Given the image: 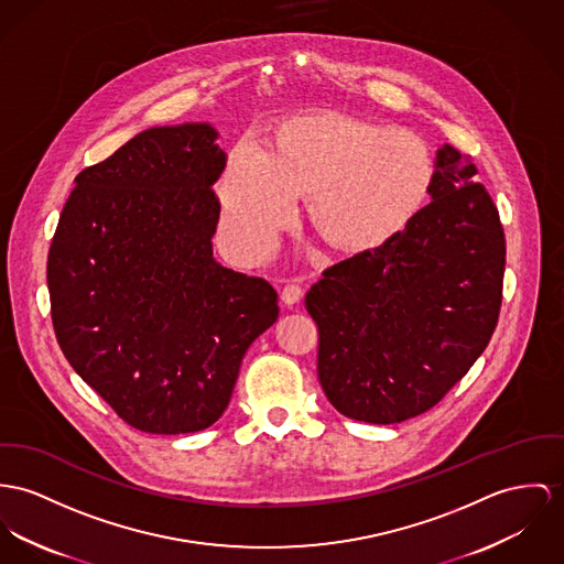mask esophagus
<instances>
[{"mask_svg": "<svg viewBox=\"0 0 564 564\" xmlns=\"http://www.w3.org/2000/svg\"><path fill=\"white\" fill-rule=\"evenodd\" d=\"M281 301H283V304H288V306L301 303L303 301V288L296 285V283H288L283 288V292H281Z\"/></svg>", "mask_w": 564, "mask_h": 564, "instance_id": "esophagus-1", "label": "esophagus"}]
</instances>
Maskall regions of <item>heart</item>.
Masks as SVG:
<instances>
[{
  "label": "heart",
  "instance_id": "heart-1",
  "mask_svg": "<svg viewBox=\"0 0 564 564\" xmlns=\"http://www.w3.org/2000/svg\"><path fill=\"white\" fill-rule=\"evenodd\" d=\"M430 145L339 111L288 116L268 150L238 141L218 177L220 236L238 260L265 256L311 195L315 229L344 253L376 251L425 208L434 188Z\"/></svg>",
  "mask_w": 564,
  "mask_h": 564
}]
</instances>
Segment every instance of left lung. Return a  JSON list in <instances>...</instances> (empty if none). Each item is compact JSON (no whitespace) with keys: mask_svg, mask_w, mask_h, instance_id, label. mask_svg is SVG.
<instances>
[{"mask_svg":"<svg viewBox=\"0 0 564 564\" xmlns=\"http://www.w3.org/2000/svg\"><path fill=\"white\" fill-rule=\"evenodd\" d=\"M432 202L384 247L330 265L306 292L317 378L354 421L419 416L475 365L498 324L505 231L477 167L435 150Z\"/></svg>","mask_w":564,"mask_h":564,"instance_id":"1","label":"left lung"}]
</instances>
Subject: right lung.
Segmentation results:
<instances>
[{"instance_id": "add662e5", "label": "right lung", "mask_w": 564, "mask_h": 564, "mask_svg": "<svg viewBox=\"0 0 564 564\" xmlns=\"http://www.w3.org/2000/svg\"><path fill=\"white\" fill-rule=\"evenodd\" d=\"M208 122L154 127L75 177L46 283L66 360L130 427L217 423L276 292L213 256L227 154Z\"/></svg>"}]
</instances>
